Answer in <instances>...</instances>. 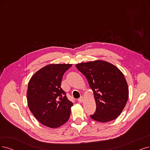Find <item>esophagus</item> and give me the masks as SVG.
I'll return each mask as SVG.
<instances>
[{
    "label": "esophagus",
    "instance_id": "1",
    "mask_svg": "<svg viewBox=\"0 0 150 150\" xmlns=\"http://www.w3.org/2000/svg\"><path fill=\"white\" fill-rule=\"evenodd\" d=\"M78 102H79L80 103L83 102V96H81L80 98L78 99Z\"/></svg>",
    "mask_w": 150,
    "mask_h": 150
}]
</instances>
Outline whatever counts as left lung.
Instances as JSON below:
<instances>
[{"instance_id":"obj_1","label":"left lung","mask_w":150,"mask_h":150,"mask_svg":"<svg viewBox=\"0 0 150 150\" xmlns=\"http://www.w3.org/2000/svg\"><path fill=\"white\" fill-rule=\"evenodd\" d=\"M76 67L86 76L95 98L96 111L90 117L100 122L117 118L129 98L128 85L121 71L103 60L79 64Z\"/></svg>"}]
</instances>
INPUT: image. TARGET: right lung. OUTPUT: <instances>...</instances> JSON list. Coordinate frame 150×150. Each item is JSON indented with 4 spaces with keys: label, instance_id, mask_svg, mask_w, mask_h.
Masks as SVG:
<instances>
[{
    "label": "right lung",
    "instance_id": "right-lung-1",
    "mask_svg": "<svg viewBox=\"0 0 150 150\" xmlns=\"http://www.w3.org/2000/svg\"><path fill=\"white\" fill-rule=\"evenodd\" d=\"M71 65L50 64L38 70L29 81V109L40 122L50 128L61 126L70 117L73 103L60 86L64 73Z\"/></svg>",
    "mask_w": 150,
    "mask_h": 150
}]
</instances>
